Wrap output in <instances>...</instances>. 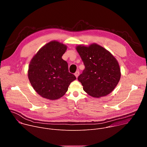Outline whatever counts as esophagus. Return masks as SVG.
Here are the masks:
<instances>
[{"instance_id":"esophagus-1","label":"esophagus","mask_w":147,"mask_h":147,"mask_svg":"<svg viewBox=\"0 0 147 147\" xmlns=\"http://www.w3.org/2000/svg\"><path fill=\"white\" fill-rule=\"evenodd\" d=\"M79 74H80V73H79V71H77L74 73V75H75V76L76 77V78H77V77H78Z\"/></svg>"}]
</instances>
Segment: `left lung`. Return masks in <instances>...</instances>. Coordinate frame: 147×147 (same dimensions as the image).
Wrapping results in <instances>:
<instances>
[{"label":"left lung","instance_id":"left-lung-1","mask_svg":"<svg viewBox=\"0 0 147 147\" xmlns=\"http://www.w3.org/2000/svg\"><path fill=\"white\" fill-rule=\"evenodd\" d=\"M76 50L85 66L78 80L89 95L100 98L113 91L120 79L119 63L112 53L96 44L78 45Z\"/></svg>","mask_w":147,"mask_h":147}]
</instances>
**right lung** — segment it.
<instances>
[{"label":"right lung","instance_id":"1","mask_svg":"<svg viewBox=\"0 0 147 147\" xmlns=\"http://www.w3.org/2000/svg\"><path fill=\"white\" fill-rule=\"evenodd\" d=\"M66 50V45L52 40L32 58L28 77L34 90L42 97L50 100L59 99L76 79L74 74L69 73L67 61L61 58Z\"/></svg>","mask_w":147,"mask_h":147}]
</instances>
